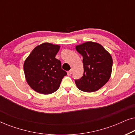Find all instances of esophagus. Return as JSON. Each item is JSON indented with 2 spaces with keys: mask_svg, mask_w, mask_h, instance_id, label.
Masks as SVG:
<instances>
[{
  "mask_svg": "<svg viewBox=\"0 0 135 135\" xmlns=\"http://www.w3.org/2000/svg\"><path fill=\"white\" fill-rule=\"evenodd\" d=\"M72 73H73V69H71L70 71H68V75H71L72 74Z\"/></svg>",
  "mask_w": 135,
  "mask_h": 135,
  "instance_id": "obj_1",
  "label": "esophagus"
}]
</instances>
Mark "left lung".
I'll return each mask as SVG.
<instances>
[{
    "mask_svg": "<svg viewBox=\"0 0 135 135\" xmlns=\"http://www.w3.org/2000/svg\"><path fill=\"white\" fill-rule=\"evenodd\" d=\"M75 49L83 56L84 74L75 83L79 90L85 92L97 91L109 80L112 58L110 53L97 42H86Z\"/></svg>",
    "mask_w": 135,
    "mask_h": 135,
    "instance_id": "left-lung-1",
    "label": "left lung"
}]
</instances>
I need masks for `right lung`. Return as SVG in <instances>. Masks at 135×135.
Returning a JSON list of instances; mask_svg holds the SVG:
<instances>
[{
	"label": "right lung",
	"instance_id": "add662e5",
	"mask_svg": "<svg viewBox=\"0 0 135 135\" xmlns=\"http://www.w3.org/2000/svg\"><path fill=\"white\" fill-rule=\"evenodd\" d=\"M60 46L43 43L37 46L24 62V72L27 84L34 91L48 95L60 87L67 73L55 58Z\"/></svg>",
	"mask_w": 135,
	"mask_h": 135
}]
</instances>
